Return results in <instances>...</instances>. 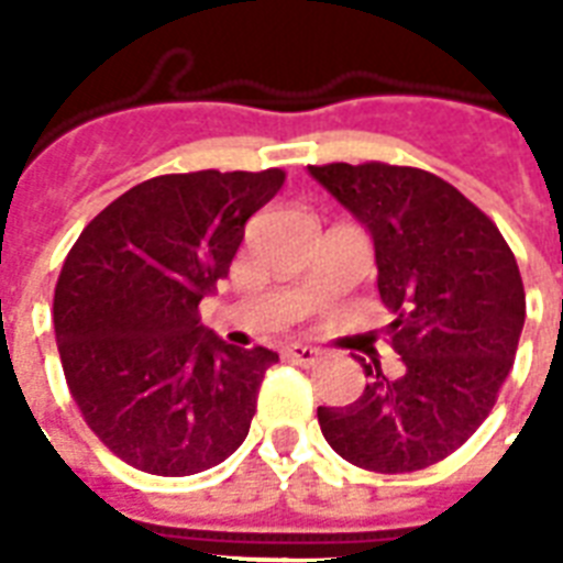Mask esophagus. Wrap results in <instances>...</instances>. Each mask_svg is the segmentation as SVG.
I'll return each mask as SVG.
<instances>
[{
    "mask_svg": "<svg viewBox=\"0 0 563 563\" xmlns=\"http://www.w3.org/2000/svg\"><path fill=\"white\" fill-rule=\"evenodd\" d=\"M286 356L291 362H298V365H316L321 360V351L312 347V344H300V342H291L286 344Z\"/></svg>",
    "mask_w": 563,
    "mask_h": 563,
    "instance_id": "esophagus-1",
    "label": "esophagus"
}]
</instances>
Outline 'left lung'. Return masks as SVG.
Returning <instances> with one entry per match:
<instances>
[{"label":"left lung","mask_w":563,"mask_h":563,"mask_svg":"<svg viewBox=\"0 0 563 563\" xmlns=\"http://www.w3.org/2000/svg\"><path fill=\"white\" fill-rule=\"evenodd\" d=\"M309 175L374 239L376 289L402 374L365 365L351 406H318L327 444L356 467L411 473L482 427L515 365L526 291L511 247L473 201L432 172L330 163Z\"/></svg>","instance_id":"left-lung-1"}]
</instances>
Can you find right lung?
I'll use <instances>...</instances> for the list:
<instances>
[{"label":"right lung","instance_id":"add662e5","mask_svg":"<svg viewBox=\"0 0 563 563\" xmlns=\"http://www.w3.org/2000/svg\"><path fill=\"white\" fill-rule=\"evenodd\" d=\"M283 180V169L143 180L66 254L55 286L66 385L101 444L136 471L192 476L245 441L277 353L224 344L198 303Z\"/></svg>","mask_w":563,"mask_h":563}]
</instances>
